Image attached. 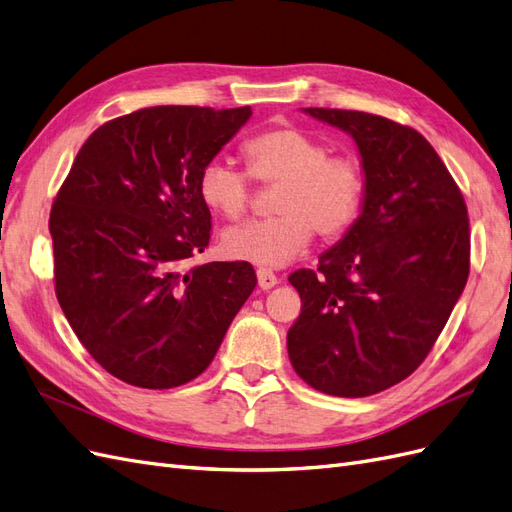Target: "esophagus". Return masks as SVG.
Segmentation results:
<instances>
[{"label": "esophagus", "instance_id": "1", "mask_svg": "<svg viewBox=\"0 0 512 512\" xmlns=\"http://www.w3.org/2000/svg\"><path fill=\"white\" fill-rule=\"evenodd\" d=\"M257 283H259L261 290H272V287L279 283V277L268 268H259L257 270Z\"/></svg>", "mask_w": 512, "mask_h": 512}]
</instances>
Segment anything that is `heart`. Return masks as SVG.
Returning <instances> with one entry per match:
<instances>
[{
    "label": "heart",
    "mask_w": 512,
    "mask_h": 512,
    "mask_svg": "<svg viewBox=\"0 0 512 512\" xmlns=\"http://www.w3.org/2000/svg\"><path fill=\"white\" fill-rule=\"evenodd\" d=\"M246 170L264 186H277V216L227 229L222 251L261 268H281L309 246L313 231L324 240L346 235L359 220L365 201V170L352 155H331L329 142L309 131L281 125L259 131L242 144ZM222 160L199 173V199L227 220L246 214L251 179Z\"/></svg>",
    "instance_id": "heart-1"
}]
</instances>
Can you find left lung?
Masks as SVG:
<instances>
[{
	"label": "left lung",
	"mask_w": 512,
	"mask_h": 512,
	"mask_svg": "<svg viewBox=\"0 0 512 512\" xmlns=\"http://www.w3.org/2000/svg\"><path fill=\"white\" fill-rule=\"evenodd\" d=\"M305 112L355 138L368 188L318 270L290 274L303 307L287 352L313 389L363 398L411 376L448 322L469 277L467 205L413 127L357 110Z\"/></svg>",
	"instance_id": "1"
}]
</instances>
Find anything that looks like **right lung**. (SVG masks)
Returning <instances> with one entry per match:
<instances>
[{"label":"right lung","instance_id":"obj_1","mask_svg":"<svg viewBox=\"0 0 512 512\" xmlns=\"http://www.w3.org/2000/svg\"><path fill=\"white\" fill-rule=\"evenodd\" d=\"M251 108L155 106L95 129L51 205L54 281L103 370L144 389L203 374L255 290L246 261L190 266L212 235L199 173Z\"/></svg>","mask_w":512,"mask_h":512}]
</instances>
